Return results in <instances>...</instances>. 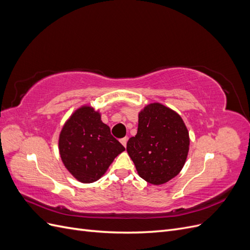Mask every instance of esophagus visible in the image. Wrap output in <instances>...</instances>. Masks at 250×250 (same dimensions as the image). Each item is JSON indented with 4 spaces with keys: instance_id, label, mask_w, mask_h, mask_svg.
<instances>
[{
    "instance_id": "34e87169",
    "label": "esophagus",
    "mask_w": 250,
    "mask_h": 250,
    "mask_svg": "<svg viewBox=\"0 0 250 250\" xmlns=\"http://www.w3.org/2000/svg\"><path fill=\"white\" fill-rule=\"evenodd\" d=\"M127 141H128V139L127 138H124V139H121V144H122V145L124 146V147H126V145H127Z\"/></svg>"
}]
</instances>
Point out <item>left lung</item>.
Here are the masks:
<instances>
[{"label": "left lung", "mask_w": 250, "mask_h": 250, "mask_svg": "<svg viewBox=\"0 0 250 250\" xmlns=\"http://www.w3.org/2000/svg\"><path fill=\"white\" fill-rule=\"evenodd\" d=\"M126 149L140 177L161 186L184 168L190 137L184 120L175 110L154 102L139 112L138 132L128 141Z\"/></svg>", "instance_id": "obj_1"}]
</instances>
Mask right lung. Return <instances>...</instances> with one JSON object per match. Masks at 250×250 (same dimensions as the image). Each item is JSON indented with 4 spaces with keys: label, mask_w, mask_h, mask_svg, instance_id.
Here are the masks:
<instances>
[{
    "label": "right lung",
    "mask_w": 250,
    "mask_h": 250,
    "mask_svg": "<svg viewBox=\"0 0 250 250\" xmlns=\"http://www.w3.org/2000/svg\"><path fill=\"white\" fill-rule=\"evenodd\" d=\"M58 150L73 177L82 184H90L106 173L125 148L112 138L99 109L84 104L65 121L59 133Z\"/></svg>",
    "instance_id": "1"
}]
</instances>
